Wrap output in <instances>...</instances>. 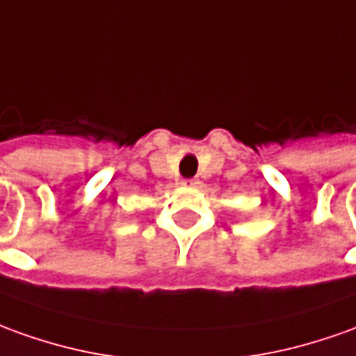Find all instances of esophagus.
Masks as SVG:
<instances>
[{"mask_svg":"<svg viewBox=\"0 0 356 356\" xmlns=\"http://www.w3.org/2000/svg\"><path fill=\"white\" fill-rule=\"evenodd\" d=\"M197 184H200V180H184V186H190V188H197Z\"/></svg>","mask_w":356,"mask_h":356,"instance_id":"1","label":"esophagus"}]
</instances>
